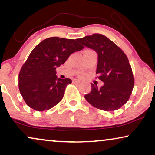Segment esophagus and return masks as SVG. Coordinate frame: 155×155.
<instances>
[{
	"mask_svg": "<svg viewBox=\"0 0 155 155\" xmlns=\"http://www.w3.org/2000/svg\"><path fill=\"white\" fill-rule=\"evenodd\" d=\"M80 82H81V81L78 79H76V78L73 79V83H80Z\"/></svg>",
	"mask_w": 155,
	"mask_h": 155,
	"instance_id": "obj_1",
	"label": "esophagus"
}]
</instances>
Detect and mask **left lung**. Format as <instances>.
<instances>
[{
	"label": "left lung",
	"mask_w": 155,
	"mask_h": 155,
	"mask_svg": "<svg viewBox=\"0 0 155 155\" xmlns=\"http://www.w3.org/2000/svg\"><path fill=\"white\" fill-rule=\"evenodd\" d=\"M78 42L98 55L96 74L104 85L97 88L91 84V91L85 98L93 107L104 111L119 110L129 99L134 77L127 56L107 37L94 34L78 38Z\"/></svg>",
	"instance_id": "8db88e82"
}]
</instances>
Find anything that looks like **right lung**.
<instances>
[{"label": "right lung", "instance_id": "add662e5", "mask_svg": "<svg viewBox=\"0 0 155 155\" xmlns=\"http://www.w3.org/2000/svg\"><path fill=\"white\" fill-rule=\"evenodd\" d=\"M84 48L77 39L56 36L45 39L34 48L19 74V91L29 107L43 112L62 100L71 80L58 78L56 68Z\"/></svg>", "mask_w": 155, "mask_h": 155}]
</instances>
